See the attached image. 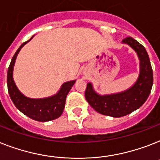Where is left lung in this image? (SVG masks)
<instances>
[{
  "mask_svg": "<svg viewBox=\"0 0 160 160\" xmlns=\"http://www.w3.org/2000/svg\"><path fill=\"white\" fill-rule=\"evenodd\" d=\"M122 42L136 51L141 61V72L136 84L122 93L100 96L93 91L89 83L84 93L87 102L93 109L113 118L126 116L141 107L150 95L154 80L150 58L145 48L132 37L126 38Z\"/></svg>",
  "mask_w": 160,
  "mask_h": 160,
  "instance_id": "obj_1",
  "label": "left lung"
}]
</instances>
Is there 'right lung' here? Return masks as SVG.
I'll use <instances>...</instances> for the list:
<instances>
[{"instance_id": "obj_1", "label": "right lung", "mask_w": 160, "mask_h": 160, "mask_svg": "<svg viewBox=\"0 0 160 160\" xmlns=\"http://www.w3.org/2000/svg\"><path fill=\"white\" fill-rule=\"evenodd\" d=\"M31 38L29 40H31ZM26 41L19 47L15 55L13 56L11 62L8 68L7 72V87L8 92L11 100L13 101L15 107L28 118L38 122H48L54 120L59 118L63 112L66 98L71 87L73 86L76 80L69 81L63 84L60 91L56 95L47 98L33 99L24 97L19 89H17L14 80H13V67L15 65V59L18 53L24 44L29 41Z\"/></svg>"}]
</instances>
